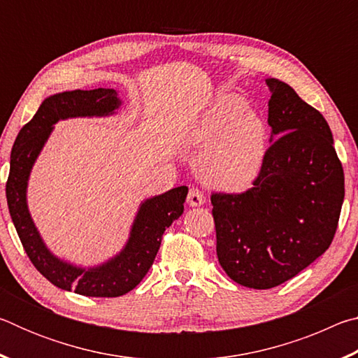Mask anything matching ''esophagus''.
I'll list each match as a JSON object with an SVG mask.
<instances>
[{
	"label": "esophagus",
	"mask_w": 358,
	"mask_h": 358,
	"mask_svg": "<svg viewBox=\"0 0 358 358\" xmlns=\"http://www.w3.org/2000/svg\"><path fill=\"white\" fill-rule=\"evenodd\" d=\"M205 203V196L199 187H191L189 194H187V205L189 207H201Z\"/></svg>",
	"instance_id": "34e87169"
}]
</instances>
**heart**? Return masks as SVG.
Instances as JSON below:
<instances>
[{"label":"heart","mask_w":358,"mask_h":358,"mask_svg":"<svg viewBox=\"0 0 358 358\" xmlns=\"http://www.w3.org/2000/svg\"><path fill=\"white\" fill-rule=\"evenodd\" d=\"M192 147L205 150L202 175L224 191H245L262 171L266 124L240 96H222L194 126Z\"/></svg>","instance_id":"1"}]
</instances>
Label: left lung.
<instances>
[{"instance_id":"8db88e82","label":"left lung","mask_w":358,"mask_h":358,"mask_svg":"<svg viewBox=\"0 0 358 358\" xmlns=\"http://www.w3.org/2000/svg\"><path fill=\"white\" fill-rule=\"evenodd\" d=\"M268 124L278 136L254 186L211 194L216 254L230 280L271 289L329 250L344 201V172L322 113L292 87L266 78Z\"/></svg>"}]
</instances>
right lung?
<instances>
[{
	"instance_id": "right-lung-1",
	"label": "right lung",
	"mask_w": 358,
	"mask_h": 358,
	"mask_svg": "<svg viewBox=\"0 0 358 358\" xmlns=\"http://www.w3.org/2000/svg\"><path fill=\"white\" fill-rule=\"evenodd\" d=\"M121 106L112 88L74 90L58 93L42 102L33 120L20 129L10 151L6 183L9 213L29 260L52 284L87 296H120L134 289L153 265L162 234L183 215L187 187L178 186L141 203L132 222L128 243L107 262L83 268L58 259L45 246L27 203L31 169L50 137L53 124L76 117H107Z\"/></svg>"
}]
</instances>
